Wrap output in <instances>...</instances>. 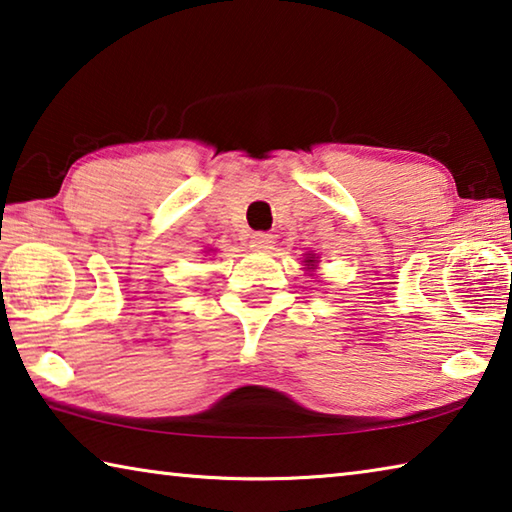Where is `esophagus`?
<instances>
[{
	"instance_id": "esophagus-1",
	"label": "esophagus",
	"mask_w": 512,
	"mask_h": 512,
	"mask_svg": "<svg viewBox=\"0 0 512 512\" xmlns=\"http://www.w3.org/2000/svg\"><path fill=\"white\" fill-rule=\"evenodd\" d=\"M273 244H275L273 235H266V232H255V235L250 237V248L253 250H268L273 248Z\"/></svg>"
}]
</instances>
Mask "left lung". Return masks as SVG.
Returning a JSON list of instances; mask_svg holds the SVG:
<instances>
[{"label":"left lung","mask_w":512,"mask_h":512,"mask_svg":"<svg viewBox=\"0 0 512 512\" xmlns=\"http://www.w3.org/2000/svg\"><path fill=\"white\" fill-rule=\"evenodd\" d=\"M316 264H318V259H316L314 255H309V257H305V266H307V268H314Z\"/></svg>","instance_id":"left-lung-1"}]
</instances>
